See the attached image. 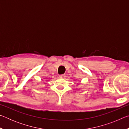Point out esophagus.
I'll return each instance as SVG.
<instances>
[{"instance_id": "esophagus-1", "label": "esophagus", "mask_w": 129, "mask_h": 129, "mask_svg": "<svg viewBox=\"0 0 129 129\" xmlns=\"http://www.w3.org/2000/svg\"><path fill=\"white\" fill-rule=\"evenodd\" d=\"M60 78H64L65 77V75H60L59 76Z\"/></svg>"}]
</instances>
